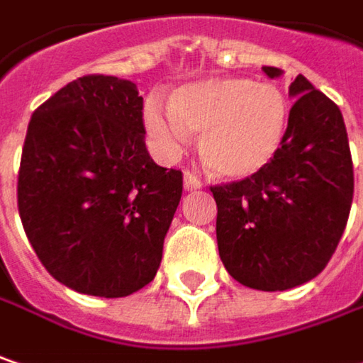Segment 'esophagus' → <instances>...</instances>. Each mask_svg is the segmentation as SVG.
Wrapping results in <instances>:
<instances>
[{
	"instance_id": "34e87169",
	"label": "esophagus",
	"mask_w": 363,
	"mask_h": 363,
	"mask_svg": "<svg viewBox=\"0 0 363 363\" xmlns=\"http://www.w3.org/2000/svg\"><path fill=\"white\" fill-rule=\"evenodd\" d=\"M201 186V181H199V177H195L193 172H184V189L186 191H195V189H199Z\"/></svg>"
}]
</instances>
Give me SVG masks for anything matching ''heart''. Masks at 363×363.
Here are the masks:
<instances>
[{
  "mask_svg": "<svg viewBox=\"0 0 363 363\" xmlns=\"http://www.w3.org/2000/svg\"><path fill=\"white\" fill-rule=\"evenodd\" d=\"M145 125L164 154H177L191 133L199 135L205 168L225 181L265 170L288 133L289 102L275 84L248 77H209L179 88L170 108L150 100Z\"/></svg>",
  "mask_w": 363,
  "mask_h": 363,
  "instance_id": "1",
  "label": "heart"
}]
</instances>
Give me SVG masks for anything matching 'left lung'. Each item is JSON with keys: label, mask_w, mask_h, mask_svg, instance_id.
<instances>
[{"label": "left lung", "mask_w": 363, "mask_h": 363, "mask_svg": "<svg viewBox=\"0 0 363 363\" xmlns=\"http://www.w3.org/2000/svg\"><path fill=\"white\" fill-rule=\"evenodd\" d=\"M269 77L277 67H263ZM288 133L265 170L211 186L220 259L242 286L284 291L314 279L350 218L353 162L339 106L304 75L289 86Z\"/></svg>", "instance_id": "1"}]
</instances>
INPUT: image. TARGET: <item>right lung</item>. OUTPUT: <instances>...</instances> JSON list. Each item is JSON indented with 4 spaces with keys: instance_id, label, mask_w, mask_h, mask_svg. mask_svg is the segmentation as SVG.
I'll return each mask as SVG.
<instances>
[{
    "instance_id": "right-lung-1",
    "label": "right lung",
    "mask_w": 363,
    "mask_h": 363,
    "mask_svg": "<svg viewBox=\"0 0 363 363\" xmlns=\"http://www.w3.org/2000/svg\"><path fill=\"white\" fill-rule=\"evenodd\" d=\"M143 98L115 75L77 77L33 113L18 211L38 261L79 294L123 298L160 267L182 172L145 147Z\"/></svg>"
}]
</instances>
